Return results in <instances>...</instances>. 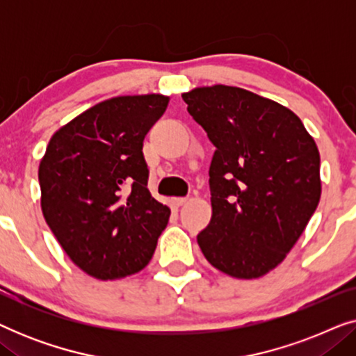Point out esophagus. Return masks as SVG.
<instances>
[{"label":"esophagus","instance_id":"34e87169","mask_svg":"<svg viewBox=\"0 0 356 356\" xmlns=\"http://www.w3.org/2000/svg\"><path fill=\"white\" fill-rule=\"evenodd\" d=\"M172 202H173V206L179 207V206H183V204L188 202V197H173Z\"/></svg>","mask_w":356,"mask_h":356}]
</instances>
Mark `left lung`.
Masks as SVG:
<instances>
[{
	"label": "left lung",
	"mask_w": 356,
	"mask_h": 356,
	"mask_svg": "<svg viewBox=\"0 0 356 356\" xmlns=\"http://www.w3.org/2000/svg\"><path fill=\"white\" fill-rule=\"evenodd\" d=\"M216 145L212 218L197 235L206 259L236 279H257L286 257L321 199V159L301 120L274 100L232 86L183 94Z\"/></svg>",
	"instance_id": "1"
}]
</instances>
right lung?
<instances>
[{
    "instance_id": "add662e5",
    "label": "right lung",
    "mask_w": 356,
    "mask_h": 356,
    "mask_svg": "<svg viewBox=\"0 0 356 356\" xmlns=\"http://www.w3.org/2000/svg\"><path fill=\"white\" fill-rule=\"evenodd\" d=\"M160 94L100 102L51 136L38 167L43 217L74 264L99 280L152 259L170 209L147 189L143 143L167 110Z\"/></svg>"
}]
</instances>
